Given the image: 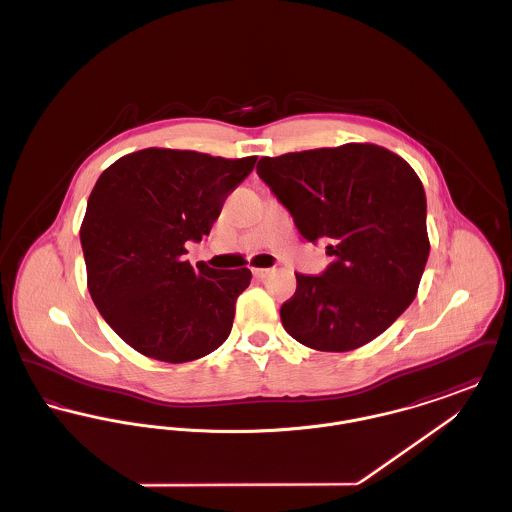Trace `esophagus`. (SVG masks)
Returning a JSON list of instances; mask_svg holds the SVG:
<instances>
[{"instance_id": "1", "label": "esophagus", "mask_w": 512, "mask_h": 512, "mask_svg": "<svg viewBox=\"0 0 512 512\" xmlns=\"http://www.w3.org/2000/svg\"><path fill=\"white\" fill-rule=\"evenodd\" d=\"M251 272H253V276H257V278H267L268 274L272 272V268H251Z\"/></svg>"}]
</instances>
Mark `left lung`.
I'll use <instances>...</instances> for the list:
<instances>
[{
	"label": "left lung",
	"mask_w": 512,
	"mask_h": 512,
	"mask_svg": "<svg viewBox=\"0 0 512 512\" xmlns=\"http://www.w3.org/2000/svg\"><path fill=\"white\" fill-rule=\"evenodd\" d=\"M257 174L307 242L334 263L295 274L280 318L293 340L343 353L378 338L413 303L430 253L426 194L386 147L345 144L263 157Z\"/></svg>",
	"instance_id": "1"
}]
</instances>
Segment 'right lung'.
Here are the masks:
<instances>
[{"mask_svg":"<svg viewBox=\"0 0 512 512\" xmlns=\"http://www.w3.org/2000/svg\"><path fill=\"white\" fill-rule=\"evenodd\" d=\"M255 161L147 147L101 172L80 226L88 290L101 317L138 353L188 363L230 336L251 270L194 268L184 245L211 232Z\"/></svg>","mask_w":512,"mask_h":512,"instance_id":"right-lung-1","label":"right lung"}]
</instances>
